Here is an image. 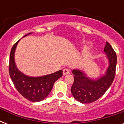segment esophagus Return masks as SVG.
I'll return each instance as SVG.
<instances>
[{"label": "esophagus", "instance_id": "1", "mask_svg": "<svg viewBox=\"0 0 124 124\" xmlns=\"http://www.w3.org/2000/svg\"><path fill=\"white\" fill-rule=\"evenodd\" d=\"M70 70H68V69H64V70H63V75H68V74H70Z\"/></svg>", "mask_w": 124, "mask_h": 124}]
</instances>
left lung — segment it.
<instances>
[{"label": "left lung", "instance_id": "left-lung-1", "mask_svg": "<svg viewBox=\"0 0 124 124\" xmlns=\"http://www.w3.org/2000/svg\"><path fill=\"white\" fill-rule=\"evenodd\" d=\"M104 52L108 60V67L104 75L92 79L82 70L74 69V82L71 88L73 96L83 104H89L100 98L113 82L116 66V54L109 43L106 42Z\"/></svg>", "mask_w": 124, "mask_h": 124}]
</instances>
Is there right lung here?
<instances>
[{
	"mask_svg": "<svg viewBox=\"0 0 124 124\" xmlns=\"http://www.w3.org/2000/svg\"><path fill=\"white\" fill-rule=\"evenodd\" d=\"M31 33L27 34L23 37ZM20 40L13 45L11 50L9 65V75L15 87L22 96L31 102H40L48 96L54 82L62 76V71L60 70L49 75L36 77L26 75L19 71L15 61V53Z\"/></svg>",
	"mask_w": 124,
	"mask_h": 124,
	"instance_id": "obj_1",
	"label": "right lung"
}]
</instances>
